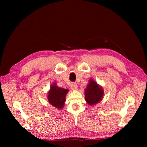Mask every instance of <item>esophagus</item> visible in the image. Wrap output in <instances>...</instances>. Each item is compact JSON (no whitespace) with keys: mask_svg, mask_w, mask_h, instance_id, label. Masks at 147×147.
<instances>
[{"mask_svg":"<svg viewBox=\"0 0 147 147\" xmlns=\"http://www.w3.org/2000/svg\"><path fill=\"white\" fill-rule=\"evenodd\" d=\"M71 88L73 90H77L78 88V85L77 84L75 83H72L71 85Z\"/></svg>","mask_w":147,"mask_h":147,"instance_id":"obj_1","label":"esophagus"}]
</instances>
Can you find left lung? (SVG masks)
<instances>
[{
  "instance_id": "1",
  "label": "left lung",
  "mask_w": 147,
  "mask_h": 147,
  "mask_svg": "<svg viewBox=\"0 0 147 147\" xmlns=\"http://www.w3.org/2000/svg\"><path fill=\"white\" fill-rule=\"evenodd\" d=\"M104 96V90L102 86L93 79H90L86 88L85 90V100L90 105H93L102 100Z\"/></svg>"
}]
</instances>
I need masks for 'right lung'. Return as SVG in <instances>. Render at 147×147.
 I'll use <instances>...</instances> for the list:
<instances>
[{
	"instance_id": "add662e5",
	"label": "right lung",
	"mask_w": 147,
	"mask_h": 147,
	"mask_svg": "<svg viewBox=\"0 0 147 147\" xmlns=\"http://www.w3.org/2000/svg\"><path fill=\"white\" fill-rule=\"evenodd\" d=\"M69 92L67 89H64L57 86V84L54 83L51 86L48 92V100L50 104L55 108L61 109L64 106L65 95Z\"/></svg>"
}]
</instances>
